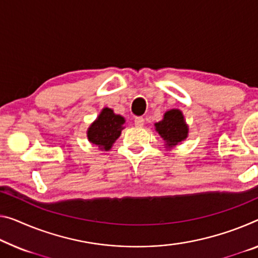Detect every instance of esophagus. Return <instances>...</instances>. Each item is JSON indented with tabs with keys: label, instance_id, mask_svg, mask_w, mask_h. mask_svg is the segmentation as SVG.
Masks as SVG:
<instances>
[{
	"label": "esophagus",
	"instance_id": "esophagus-1",
	"mask_svg": "<svg viewBox=\"0 0 258 258\" xmlns=\"http://www.w3.org/2000/svg\"><path fill=\"white\" fill-rule=\"evenodd\" d=\"M135 125L138 126V128H142V126L144 125V118L142 116H138L135 118Z\"/></svg>",
	"mask_w": 258,
	"mask_h": 258
}]
</instances>
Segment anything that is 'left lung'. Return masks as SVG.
Segmentation results:
<instances>
[{"instance_id":"8db88e82","label":"left lung","mask_w":258,"mask_h":258,"mask_svg":"<svg viewBox=\"0 0 258 258\" xmlns=\"http://www.w3.org/2000/svg\"><path fill=\"white\" fill-rule=\"evenodd\" d=\"M154 129L165 142V149L170 150L187 140L189 126L184 120L183 113L180 109L167 110L162 120L154 123Z\"/></svg>"}]
</instances>
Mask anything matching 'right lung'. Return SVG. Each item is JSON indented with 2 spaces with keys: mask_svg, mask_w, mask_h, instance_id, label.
Listing matches in <instances>:
<instances>
[{
  "mask_svg": "<svg viewBox=\"0 0 258 258\" xmlns=\"http://www.w3.org/2000/svg\"><path fill=\"white\" fill-rule=\"evenodd\" d=\"M125 118L114 113L112 108L104 107L86 132L88 140L100 151H109L124 129Z\"/></svg>",
  "mask_w": 258,
  "mask_h": 258,
  "instance_id": "add662e5",
  "label": "right lung"
}]
</instances>
